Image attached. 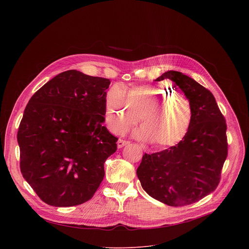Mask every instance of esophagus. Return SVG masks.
<instances>
[{
	"mask_svg": "<svg viewBox=\"0 0 249 249\" xmlns=\"http://www.w3.org/2000/svg\"><path fill=\"white\" fill-rule=\"evenodd\" d=\"M128 144H129L128 141H124V140L119 139L118 142H117V147H118V149H121V148H123L124 146H126V145H128Z\"/></svg>",
	"mask_w": 249,
	"mask_h": 249,
	"instance_id": "1",
	"label": "esophagus"
}]
</instances>
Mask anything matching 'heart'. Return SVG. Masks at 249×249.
<instances>
[{"label": "heart", "mask_w": 249, "mask_h": 249, "mask_svg": "<svg viewBox=\"0 0 249 249\" xmlns=\"http://www.w3.org/2000/svg\"><path fill=\"white\" fill-rule=\"evenodd\" d=\"M140 119L144 122L135 135L152 142L156 149L175 146L185 138L193 120L190 100L161 86L133 88L127 91L111 87L105 95V118L115 133L125 132Z\"/></svg>", "instance_id": "obj_1"}]
</instances>
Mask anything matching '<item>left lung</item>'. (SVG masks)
Returning <instances> with one entry per match:
<instances>
[{
    "mask_svg": "<svg viewBox=\"0 0 249 249\" xmlns=\"http://www.w3.org/2000/svg\"><path fill=\"white\" fill-rule=\"evenodd\" d=\"M169 79L190 100L193 120L185 138L175 146L145 154L137 168L143 189L172 207L198 202L214 191L228 156L227 124L213 93L188 76L167 71L157 82Z\"/></svg>",
    "mask_w": 249,
    "mask_h": 249,
    "instance_id": "1",
    "label": "left lung"
}]
</instances>
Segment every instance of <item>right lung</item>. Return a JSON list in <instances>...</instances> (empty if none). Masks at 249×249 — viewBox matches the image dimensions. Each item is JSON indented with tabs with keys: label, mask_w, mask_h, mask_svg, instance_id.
<instances>
[{
	"label": "right lung",
	"mask_w": 249,
	"mask_h": 249,
	"mask_svg": "<svg viewBox=\"0 0 249 249\" xmlns=\"http://www.w3.org/2000/svg\"><path fill=\"white\" fill-rule=\"evenodd\" d=\"M109 85L69 70L29 99L18 132L20 171L46 204H83L100 185L118 140L102 125Z\"/></svg>",
	"instance_id": "1"
}]
</instances>
